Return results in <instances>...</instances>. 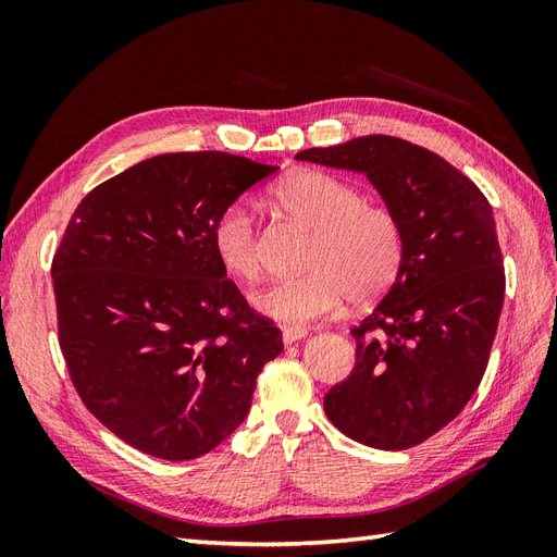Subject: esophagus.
<instances>
[{"instance_id":"1","label":"esophagus","mask_w":557,"mask_h":557,"mask_svg":"<svg viewBox=\"0 0 557 557\" xmlns=\"http://www.w3.org/2000/svg\"><path fill=\"white\" fill-rule=\"evenodd\" d=\"M307 336V330L305 327H283V344L285 346H290V344H295V342H299V339H305Z\"/></svg>"}]
</instances>
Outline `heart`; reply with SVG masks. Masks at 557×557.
Listing matches in <instances>:
<instances>
[{
	"mask_svg": "<svg viewBox=\"0 0 557 557\" xmlns=\"http://www.w3.org/2000/svg\"><path fill=\"white\" fill-rule=\"evenodd\" d=\"M274 199L315 237L307 256L309 274L276 281L258 293V311L281 323L307 325L334 313L346 295L356 305H369L393 288L404 262V234L391 209L367 205L358 185L315 170L281 181ZM211 246L230 276L258 278V230L244 205H232L215 218Z\"/></svg>",
	"mask_w": 557,
	"mask_h": 557,
	"instance_id": "obj_1",
	"label": "heart"
}]
</instances>
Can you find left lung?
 Masks as SVG:
<instances>
[{
  "instance_id": "left-lung-1",
  "label": "left lung",
  "mask_w": 557,
  "mask_h": 557,
  "mask_svg": "<svg viewBox=\"0 0 557 557\" xmlns=\"http://www.w3.org/2000/svg\"><path fill=\"white\" fill-rule=\"evenodd\" d=\"M295 158L364 174L401 225V272L350 330L356 367L323 404L350 440L411 448L448 425L485 374L504 301L493 209L444 158L385 134Z\"/></svg>"
}]
</instances>
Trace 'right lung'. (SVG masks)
I'll use <instances>...</instances> for the list:
<instances>
[{"mask_svg": "<svg viewBox=\"0 0 557 557\" xmlns=\"http://www.w3.org/2000/svg\"><path fill=\"white\" fill-rule=\"evenodd\" d=\"M278 166L164 153L83 197L53 258L60 348L88 411L162 460L237 430L281 330L248 307L211 246L215 218Z\"/></svg>", "mask_w": 557, "mask_h": 557, "instance_id": "right-lung-1", "label": "right lung"}]
</instances>
